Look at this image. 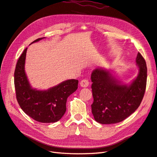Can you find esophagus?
Segmentation results:
<instances>
[{"instance_id": "esophagus-1", "label": "esophagus", "mask_w": 157, "mask_h": 157, "mask_svg": "<svg viewBox=\"0 0 157 157\" xmlns=\"http://www.w3.org/2000/svg\"><path fill=\"white\" fill-rule=\"evenodd\" d=\"M80 86H81L82 87L86 88V87L88 86L89 82H88V80H86V79H83V80H81V81H80Z\"/></svg>"}]
</instances>
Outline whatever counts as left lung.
<instances>
[{
    "instance_id": "1",
    "label": "left lung",
    "mask_w": 157,
    "mask_h": 157,
    "mask_svg": "<svg viewBox=\"0 0 157 157\" xmlns=\"http://www.w3.org/2000/svg\"><path fill=\"white\" fill-rule=\"evenodd\" d=\"M137 77L123 83L111 69L98 67L91 74L94 102L91 105L94 119L103 124L124 121L139 107L143 99L147 83V65L140 53L137 54Z\"/></svg>"
}]
</instances>
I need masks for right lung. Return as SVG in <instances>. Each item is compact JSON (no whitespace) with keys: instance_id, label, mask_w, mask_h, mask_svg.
I'll return each instance as SVG.
<instances>
[{"instance_id":"right-lung-1","label":"right lung","mask_w":157,"mask_h":157,"mask_svg":"<svg viewBox=\"0 0 157 157\" xmlns=\"http://www.w3.org/2000/svg\"><path fill=\"white\" fill-rule=\"evenodd\" d=\"M45 37L39 38L31 44ZM27 48L19 58L14 72L16 98L22 110L33 119L42 123L56 122L66 111L67 98L78 88V80L69 79L46 90L33 88L25 71Z\"/></svg>"}]
</instances>
